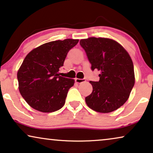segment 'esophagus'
Returning <instances> with one entry per match:
<instances>
[{
  "label": "esophagus",
  "instance_id": "34e87169",
  "mask_svg": "<svg viewBox=\"0 0 153 153\" xmlns=\"http://www.w3.org/2000/svg\"><path fill=\"white\" fill-rule=\"evenodd\" d=\"M75 82L77 83H82V82H85V79L83 78V79H80V78H75Z\"/></svg>",
  "mask_w": 153,
  "mask_h": 153
}]
</instances>
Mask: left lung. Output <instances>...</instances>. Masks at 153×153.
I'll return each instance as SVG.
<instances>
[{
  "label": "left lung",
  "mask_w": 153,
  "mask_h": 153,
  "mask_svg": "<svg viewBox=\"0 0 153 153\" xmlns=\"http://www.w3.org/2000/svg\"><path fill=\"white\" fill-rule=\"evenodd\" d=\"M92 71H100V80L90 81L92 92L85 97L87 105L100 113L119 109L127 100L135 84L134 68L130 56L122 46L107 38L81 39Z\"/></svg>",
  "instance_id": "left-lung-1"
}]
</instances>
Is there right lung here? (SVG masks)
Instances as JSON below:
<instances>
[{
    "label": "right lung",
    "mask_w": 153,
    "mask_h": 153,
    "mask_svg": "<svg viewBox=\"0 0 153 153\" xmlns=\"http://www.w3.org/2000/svg\"><path fill=\"white\" fill-rule=\"evenodd\" d=\"M78 39L58 40L31 51L17 72L19 90L29 105L42 112H53L62 108L74 80L59 76L68 51Z\"/></svg>",
    "instance_id": "right-lung-1"
}]
</instances>
